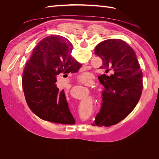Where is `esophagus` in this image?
Wrapping results in <instances>:
<instances>
[{
	"label": "esophagus",
	"instance_id": "34e87169",
	"mask_svg": "<svg viewBox=\"0 0 159 159\" xmlns=\"http://www.w3.org/2000/svg\"><path fill=\"white\" fill-rule=\"evenodd\" d=\"M88 68H89V67H88V66H83V68H84V70H88Z\"/></svg>",
	"mask_w": 159,
	"mask_h": 159
}]
</instances>
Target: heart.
<instances>
[{"mask_svg": "<svg viewBox=\"0 0 159 159\" xmlns=\"http://www.w3.org/2000/svg\"><path fill=\"white\" fill-rule=\"evenodd\" d=\"M89 78V74L87 72H85V73L81 74L80 76H79V80L80 81H86L88 80Z\"/></svg>", "mask_w": 159, "mask_h": 159, "instance_id": "heart-1", "label": "heart"}]
</instances>
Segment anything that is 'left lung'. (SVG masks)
<instances>
[{
    "label": "left lung",
    "mask_w": 159,
    "mask_h": 159,
    "mask_svg": "<svg viewBox=\"0 0 159 159\" xmlns=\"http://www.w3.org/2000/svg\"><path fill=\"white\" fill-rule=\"evenodd\" d=\"M95 54L102 60L99 68L111 74L99 76L105 89L94 122L97 126L109 127L122 121L135 107L142 93L143 73L135 52L121 40L100 42Z\"/></svg>",
    "instance_id": "left-lung-1"
}]
</instances>
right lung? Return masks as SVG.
I'll use <instances>...</instances> for the list:
<instances>
[{
  "label": "right lung",
  "instance_id": "obj_1",
  "mask_svg": "<svg viewBox=\"0 0 159 159\" xmlns=\"http://www.w3.org/2000/svg\"><path fill=\"white\" fill-rule=\"evenodd\" d=\"M72 48L64 37L48 36L38 43L24 69L22 87L27 104L45 121L71 125L75 122L64 89L59 90L56 84L57 75L75 73L81 67L70 55Z\"/></svg>",
  "mask_w": 159,
  "mask_h": 159
}]
</instances>
